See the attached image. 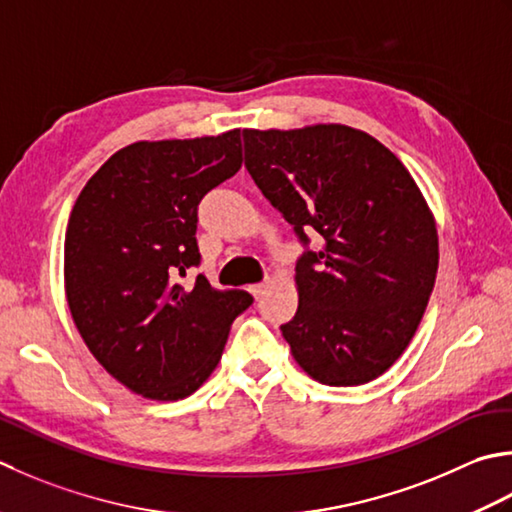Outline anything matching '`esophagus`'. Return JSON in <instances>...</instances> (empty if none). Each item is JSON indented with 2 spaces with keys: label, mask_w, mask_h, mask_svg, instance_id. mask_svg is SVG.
I'll return each mask as SVG.
<instances>
[{
  "label": "esophagus",
  "mask_w": 512,
  "mask_h": 512,
  "mask_svg": "<svg viewBox=\"0 0 512 512\" xmlns=\"http://www.w3.org/2000/svg\"><path fill=\"white\" fill-rule=\"evenodd\" d=\"M265 287H267V280H263V283H256V285H249L247 289H249V294H252L254 298H260V296H263Z\"/></svg>",
  "instance_id": "1"
}]
</instances>
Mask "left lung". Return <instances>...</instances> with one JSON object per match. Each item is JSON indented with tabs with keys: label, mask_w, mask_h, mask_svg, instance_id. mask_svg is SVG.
I'll use <instances>...</instances> for the list:
<instances>
[{
	"label": "left lung",
	"mask_w": 512,
	"mask_h": 512,
	"mask_svg": "<svg viewBox=\"0 0 512 512\" xmlns=\"http://www.w3.org/2000/svg\"><path fill=\"white\" fill-rule=\"evenodd\" d=\"M243 141L247 172L305 247L298 311L280 325L291 353L329 387L375 380L409 347L440 258L409 170L367 132L336 123L243 130Z\"/></svg>",
	"instance_id": "1"
}]
</instances>
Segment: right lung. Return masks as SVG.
<instances>
[{
	"label": "right lung",
	"mask_w": 512,
	"mask_h": 512,
	"mask_svg": "<svg viewBox=\"0 0 512 512\" xmlns=\"http://www.w3.org/2000/svg\"><path fill=\"white\" fill-rule=\"evenodd\" d=\"M241 130L185 141H139L112 154L72 207L66 296L103 369L150 400H181L210 378L232 322L252 305L216 289L196 243L198 203L241 170Z\"/></svg>",
	"instance_id": "right-lung-1"
}]
</instances>
